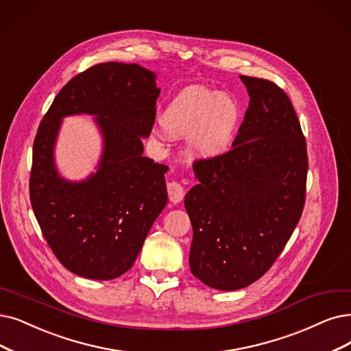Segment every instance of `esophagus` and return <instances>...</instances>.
I'll return each mask as SVG.
<instances>
[{
	"label": "esophagus",
	"instance_id": "34e87169",
	"mask_svg": "<svg viewBox=\"0 0 351 351\" xmlns=\"http://www.w3.org/2000/svg\"><path fill=\"white\" fill-rule=\"evenodd\" d=\"M167 191H168V197H170V202L173 203H180L184 199V187L178 181H170L167 184Z\"/></svg>",
	"mask_w": 351,
	"mask_h": 351
}]
</instances>
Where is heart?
<instances>
[{"instance_id":"heart-1","label":"heart","mask_w":351,"mask_h":351,"mask_svg":"<svg viewBox=\"0 0 351 351\" xmlns=\"http://www.w3.org/2000/svg\"><path fill=\"white\" fill-rule=\"evenodd\" d=\"M241 121V105L233 97L191 86L168 104L161 123L170 136L191 135L190 152L194 157L212 160L230 149Z\"/></svg>"}]
</instances>
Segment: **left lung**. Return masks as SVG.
I'll list each match as a JSON object with an SVG mask.
<instances>
[{"mask_svg": "<svg viewBox=\"0 0 351 351\" xmlns=\"http://www.w3.org/2000/svg\"><path fill=\"white\" fill-rule=\"evenodd\" d=\"M241 80L250 99L233 147L194 161L199 184L184 199L191 274L221 291L268 272L297 228L306 190V143L289 97L271 80Z\"/></svg>", "mask_w": 351, "mask_h": 351, "instance_id": "left-lung-1", "label": "left lung"}]
</instances>
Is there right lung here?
<instances>
[{"instance_id":"add662e5","label":"right lung","mask_w":351,"mask_h":351,"mask_svg":"<svg viewBox=\"0 0 351 351\" xmlns=\"http://www.w3.org/2000/svg\"><path fill=\"white\" fill-rule=\"evenodd\" d=\"M158 95L149 70L99 63L70 79L40 122L30 202L46 242L70 272L99 281L127 272L167 204L168 167L143 157ZM76 113L95 114L104 135L98 171L80 184L62 179L52 161L61 118Z\"/></svg>"}]
</instances>
